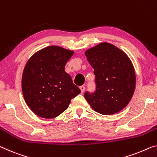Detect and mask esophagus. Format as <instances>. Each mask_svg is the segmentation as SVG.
<instances>
[{"instance_id":"obj_1","label":"esophagus","mask_w":157,"mask_h":157,"mask_svg":"<svg viewBox=\"0 0 157 157\" xmlns=\"http://www.w3.org/2000/svg\"><path fill=\"white\" fill-rule=\"evenodd\" d=\"M80 90H81V93H83L84 91H85V86H80Z\"/></svg>"}]
</instances>
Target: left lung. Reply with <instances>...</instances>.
Instances as JSON below:
<instances>
[{
	"label": "left lung",
	"instance_id": "1",
	"mask_svg": "<svg viewBox=\"0 0 157 157\" xmlns=\"http://www.w3.org/2000/svg\"><path fill=\"white\" fill-rule=\"evenodd\" d=\"M87 59L94 69L96 90L84 94L95 112L104 115L118 113L128 105L136 89V77L131 60L125 52L104 42L86 50Z\"/></svg>",
	"mask_w": 157,
	"mask_h": 157
}]
</instances>
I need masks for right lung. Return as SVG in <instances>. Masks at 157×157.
Here are the masks:
<instances>
[{
	"label": "right lung",
	"instance_id": "obj_1",
	"mask_svg": "<svg viewBox=\"0 0 157 157\" xmlns=\"http://www.w3.org/2000/svg\"><path fill=\"white\" fill-rule=\"evenodd\" d=\"M74 53L73 50L51 45L35 52L26 62L21 78L22 93L29 107L38 117H58L81 93L64 71Z\"/></svg>",
	"mask_w": 157,
	"mask_h": 157
}]
</instances>
